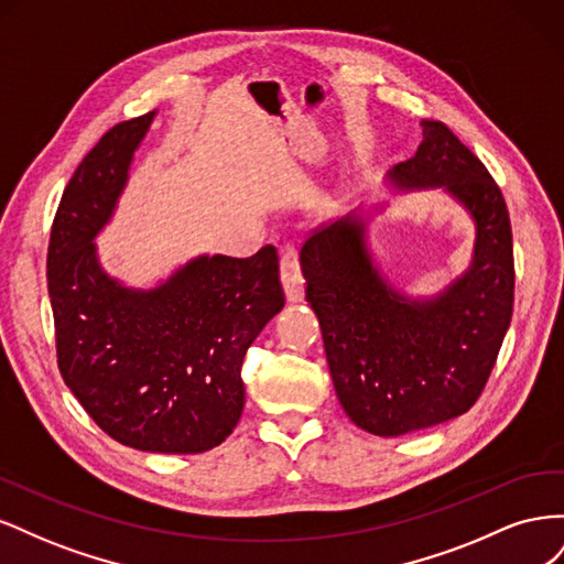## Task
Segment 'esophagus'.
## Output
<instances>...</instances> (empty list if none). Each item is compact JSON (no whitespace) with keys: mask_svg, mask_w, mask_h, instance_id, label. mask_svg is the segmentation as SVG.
I'll list each match as a JSON object with an SVG mask.
<instances>
[{"mask_svg":"<svg viewBox=\"0 0 564 564\" xmlns=\"http://www.w3.org/2000/svg\"><path fill=\"white\" fill-rule=\"evenodd\" d=\"M282 284H284V294L289 303H299L305 296V284H303V275H301V263H299V251L296 247L286 245L282 249Z\"/></svg>","mask_w":564,"mask_h":564,"instance_id":"obj_1","label":"esophagus"}]
</instances>
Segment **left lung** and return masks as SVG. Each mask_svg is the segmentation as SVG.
I'll return each mask as SVG.
<instances>
[{
    "mask_svg": "<svg viewBox=\"0 0 564 564\" xmlns=\"http://www.w3.org/2000/svg\"><path fill=\"white\" fill-rule=\"evenodd\" d=\"M416 155L392 166V193L442 191L475 226L468 268L433 296H409L379 268L360 207L301 249L336 398L371 435L398 437L466 414L497 362L513 315V235L485 164L442 124L423 119Z\"/></svg>",
    "mask_w": 564,
    "mask_h": 564,
    "instance_id": "1",
    "label": "left lung"
}]
</instances>
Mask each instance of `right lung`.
Returning <instances> with one entry per match:
<instances>
[{
	"label": "right lung",
	"mask_w": 564,
	"mask_h": 564,
	"mask_svg": "<svg viewBox=\"0 0 564 564\" xmlns=\"http://www.w3.org/2000/svg\"><path fill=\"white\" fill-rule=\"evenodd\" d=\"M158 110L112 127L77 166L51 228L46 280L58 369L112 440L150 454H199L242 416V360L284 308L275 247L249 259L199 253L152 286L98 259Z\"/></svg>",
	"instance_id": "right-lung-1"
}]
</instances>
